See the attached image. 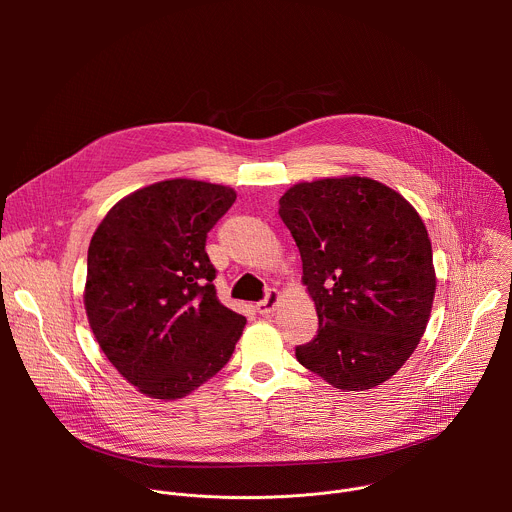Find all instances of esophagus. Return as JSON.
Returning a JSON list of instances; mask_svg holds the SVG:
<instances>
[{
  "label": "esophagus",
  "instance_id": "esophagus-1",
  "mask_svg": "<svg viewBox=\"0 0 512 512\" xmlns=\"http://www.w3.org/2000/svg\"><path fill=\"white\" fill-rule=\"evenodd\" d=\"M279 298H281V296H279L277 289H269L265 300L257 304V312H259L261 316H269L271 312H275V308H277V304H279Z\"/></svg>",
  "mask_w": 512,
  "mask_h": 512
}]
</instances>
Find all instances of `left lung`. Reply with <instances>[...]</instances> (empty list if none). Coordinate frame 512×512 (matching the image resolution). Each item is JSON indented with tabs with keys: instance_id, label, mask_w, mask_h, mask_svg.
Masks as SVG:
<instances>
[{
	"instance_id": "left-lung-1",
	"label": "left lung",
	"mask_w": 512,
	"mask_h": 512,
	"mask_svg": "<svg viewBox=\"0 0 512 512\" xmlns=\"http://www.w3.org/2000/svg\"><path fill=\"white\" fill-rule=\"evenodd\" d=\"M279 216L294 237L318 334L300 364L342 391L389 381L417 348L435 296L431 241L417 210L364 176L291 186Z\"/></svg>"
}]
</instances>
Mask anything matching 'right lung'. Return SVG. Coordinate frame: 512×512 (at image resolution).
<instances>
[{
	"label": "right lung",
	"instance_id": "obj_1",
	"mask_svg": "<svg viewBox=\"0 0 512 512\" xmlns=\"http://www.w3.org/2000/svg\"><path fill=\"white\" fill-rule=\"evenodd\" d=\"M231 186L174 178L121 198L87 255L89 326L119 375L152 399L190 395L229 362L247 324L216 298L206 235Z\"/></svg>",
	"mask_w": 512,
	"mask_h": 512
}]
</instances>
